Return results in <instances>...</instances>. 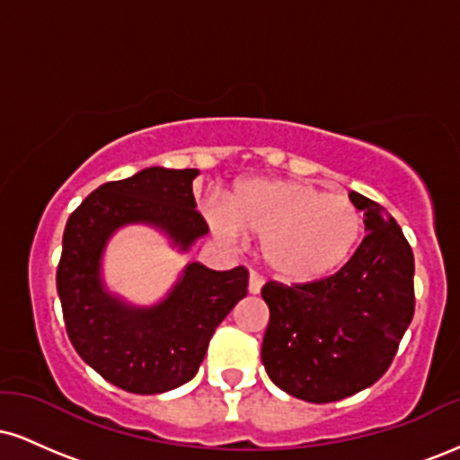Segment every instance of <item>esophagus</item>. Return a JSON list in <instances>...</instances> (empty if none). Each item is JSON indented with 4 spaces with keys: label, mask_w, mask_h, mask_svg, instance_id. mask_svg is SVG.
<instances>
[{
    "label": "esophagus",
    "mask_w": 460,
    "mask_h": 460,
    "mask_svg": "<svg viewBox=\"0 0 460 460\" xmlns=\"http://www.w3.org/2000/svg\"><path fill=\"white\" fill-rule=\"evenodd\" d=\"M263 288V277H260L257 272L248 274V292L251 294H260Z\"/></svg>",
    "instance_id": "34e87169"
}]
</instances>
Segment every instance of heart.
Returning a JSON list of instances; mask_svg holds the SVG:
<instances>
[{
  "label": "heart",
  "instance_id": "heart-1",
  "mask_svg": "<svg viewBox=\"0 0 460 460\" xmlns=\"http://www.w3.org/2000/svg\"><path fill=\"white\" fill-rule=\"evenodd\" d=\"M208 223L226 242L261 237V257L283 281L307 283L346 266L363 235V212L346 194L296 179H246L209 208Z\"/></svg>",
  "mask_w": 460,
  "mask_h": 460
}]
</instances>
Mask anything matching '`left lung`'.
Returning <instances> with one entry per match:
<instances>
[{
  "label": "left lung",
  "instance_id": "8db88e82",
  "mask_svg": "<svg viewBox=\"0 0 460 460\" xmlns=\"http://www.w3.org/2000/svg\"><path fill=\"white\" fill-rule=\"evenodd\" d=\"M367 235L340 272L305 285L266 283L261 361L270 381L307 402H335L387 372L415 311L413 251L392 214L358 192Z\"/></svg>",
  "mask_w": 460,
  "mask_h": 460
}]
</instances>
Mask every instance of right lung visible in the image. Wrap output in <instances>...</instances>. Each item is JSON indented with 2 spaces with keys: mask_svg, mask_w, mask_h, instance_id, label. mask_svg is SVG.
Returning a JSON list of instances; mask_svg holds the SVG:
<instances>
[{
  "mask_svg": "<svg viewBox=\"0 0 460 460\" xmlns=\"http://www.w3.org/2000/svg\"><path fill=\"white\" fill-rule=\"evenodd\" d=\"M197 177V168H145L99 186L68 216L56 277L68 340L94 372L125 392L164 394L192 381L216 326L246 296V268L212 270L199 261H190L153 305L128 303L105 283V248L123 226H151L179 252L208 235L194 209Z\"/></svg>",
  "mask_w": 460,
  "mask_h": 460,
  "instance_id": "right-lung-1",
  "label": "right lung"
}]
</instances>
